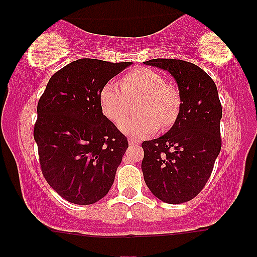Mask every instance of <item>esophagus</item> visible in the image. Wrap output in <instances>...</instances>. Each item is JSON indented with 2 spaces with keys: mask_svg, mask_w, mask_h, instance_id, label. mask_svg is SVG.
<instances>
[{
  "mask_svg": "<svg viewBox=\"0 0 257 257\" xmlns=\"http://www.w3.org/2000/svg\"><path fill=\"white\" fill-rule=\"evenodd\" d=\"M140 144V141L137 140V139H129V145L134 146V145H139Z\"/></svg>",
  "mask_w": 257,
  "mask_h": 257,
  "instance_id": "34e87169",
  "label": "esophagus"
}]
</instances>
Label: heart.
I'll return each instance as SVG.
<instances>
[{
  "instance_id": "1",
  "label": "heart",
  "mask_w": 257,
  "mask_h": 257,
  "mask_svg": "<svg viewBox=\"0 0 257 257\" xmlns=\"http://www.w3.org/2000/svg\"><path fill=\"white\" fill-rule=\"evenodd\" d=\"M141 97L137 111L139 116L125 120L129 99ZM100 106L107 119L119 124L120 131L129 137L145 138L158 131L172 128L178 119L181 96L175 85L167 83L157 71L139 67L125 72L120 85L107 82L100 91Z\"/></svg>"
}]
</instances>
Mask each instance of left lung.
<instances>
[{
	"label": "left lung",
	"instance_id": "1",
	"mask_svg": "<svg viewBox=\"0 0 257 257\" xmlns=\"http://www.w3.org/2000/svg\"><path fill=\"white\" fill-rule=\"evenodd\" d=\"M178 82L181 107L169 132L144 141L141 169L150 191L169 204L188 202L210 178L221 150L222 117L217 88L199 66L180 59H152Z\"/></svg>",
	"mask_w": 257,
	"mask_h": 257
}]
</instances>
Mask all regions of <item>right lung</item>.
Instances as JSON below:
<instances>
[{
	"label": "right lung",
	"instance_id": "1",
	"mask_svg": "<svg viewBox=\"0 0 257 257\" xmlns=\"http://www.w3.org/2000/svg\"><path fill=\"white\" fill-rule=\"evenodd\" d=\"M132 63L78 59L49 79L38 100L34 138L44 179L73 204L107 194L128 140L102 114L100 91Z\"/></svg>",
	"mask_w": 257,
	"mask_h": 257
}]
</instances>
